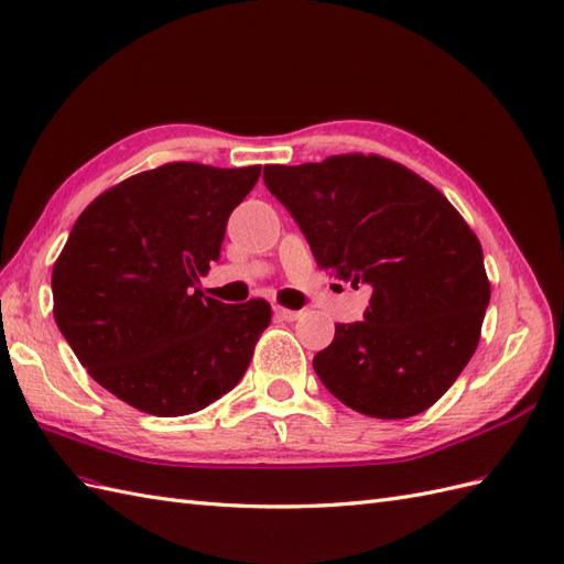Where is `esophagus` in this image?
Returning a JSON list of instances; mask_svg holds the SVG:
<instances>
[{"instance_id":"34e87169","label":"esophagus","mask_w":564,"mask_h":564,"mask_svg":"<svg viewBox=\"0 0 564 564\" xmlns=\"http://www.w3.org/2000/svg\"><path fill=\"white\" fill-rule=\"evenodd\" d=\"M302 312H293V310H285V307H273V316H276L279 322H295L300 319Z\"/></svg>"}]
</instances>
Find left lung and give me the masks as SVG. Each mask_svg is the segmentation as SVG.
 I'll return each instance as SVG.
<instances>
[{
    "mask_svg": "<svg viewBox=\"0 0 564 564\" xmlns=\"http://www.w3.org/2000/svg\"><path fill=\"white\" fill-rule=\"evenodd\" d=\"M319 269L371 288L362 322L314 355L330 395L377 420L429 410L467 367L490 285L481 245L436 187L377 154L264 166Z\"/></svg>",
    "mask_w": 564,
    "mask_h": 564,
    "instance_id": "8db88e82",
    "label": "left lung"
}]
</instances>
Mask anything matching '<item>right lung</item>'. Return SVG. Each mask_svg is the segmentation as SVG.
I'll return each instance as SVG.
<instances>
[{
  "label": "right lung",
  "mask_w": 564,
  "mask_h": 564,
  "mask_svg": "<svg viewBox=\"0 0 564 564\" xmlns=\"http://www.w3.org/2000/svg\"><path fill=\"white\" fill-rule=\"evenodd\" d=\"M262 166L173 162L93 199L52 271L54 319L90 377L154 416L228 393L271 322L264 300L226 305L199 276Z\"/></svg>",
  "instance_id": "1"
}]
</instances>
